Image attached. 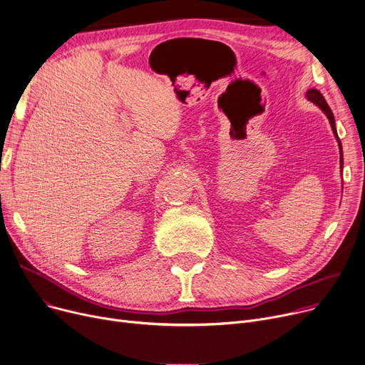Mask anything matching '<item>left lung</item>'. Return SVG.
<instances>
[{
	"label": "left lung",
	"instance_id": "left-lung-1",
	"mask_svg": "<svg viewBox=\"0 0 365 365\" xmlns=\"http://www.w3.org/2000/svg\"><path fill=\"white\" fill-rule=\"evenodd\" d=\"M305 96H307V100L308 101H311V103H314L315 106H317L324 114H326V117L329 118V121H330V126H331V130H333V135H334V138H336V140H337V143H339V151H341V168H344V154H342V143H341V139H339V136H337V130H336V123H334V115H333V111L330 110V107L327 106V103H326V100H324V96L317 91V89H308L307 91V93H305Z\"/></svg>",
	"mask_w": 365,
	"mask_h": 365
}]
</instances>
